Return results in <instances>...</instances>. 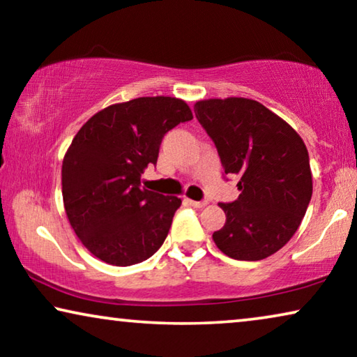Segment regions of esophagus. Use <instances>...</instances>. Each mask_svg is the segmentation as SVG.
Returning <instances> with one entry per match:
<instances>
[{
	"mask_svg": "<svg viewBox=\"0 0 357 357\" xmlns=\"http://www.w3.org/2000/svg\"><path fill=\"white\" fill-rule=\"evenodd\" d=\"M187 203L193 208H203L206 206V202H195V199H187Z\"/></svg>",
	"mask_w": 357,
	"mask_h": 357,
	"instance_id": "esophagus-1",
	"label": "esophagus"
}]
</instances>
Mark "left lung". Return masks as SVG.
Returning a JSON list of instances; mask_svg holds the SVG:
<instances>
[{
	"label": "left lung",
	"mask_w": 357,
	"mask_h": 357,
	"mask_svg": "<svg viewBox=\"0 0 357 357\" xmlns=\"http://www.w3.org/2000/svg\"><path fill=\"white\" fill-rule=\"evenodd\" d=\"M195 115L216 144L224 172L238 175L241 195L219 203L224 226L213 241L234 260L257 261L286 245L312 198L304 141L289 123L245 97L206 99Z\"/></svg>",
	"instance_id": "1"
}]
</instances>
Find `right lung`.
Wrapping results in <instances>:
<instances>
[{
  "mask_svg": "<svg viewBox=\"0 0 357 357\" xmlns=\"http://www.w3.org/2000/svg\"><path fill=\"white\" fill-rule=\"evenodd\" d=\"M193 119L177 97H138L105 107L73 138L61 165L63 204L77 238L115 266L148 260L162 245L177 197L141 188L164 135Z\"/></svg>",
  "mask_w": 357,
  "mask_h": 357,
  "instance_id": "1",
  "label": "right lung"
}]
</instances>
